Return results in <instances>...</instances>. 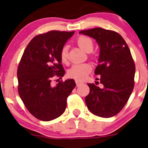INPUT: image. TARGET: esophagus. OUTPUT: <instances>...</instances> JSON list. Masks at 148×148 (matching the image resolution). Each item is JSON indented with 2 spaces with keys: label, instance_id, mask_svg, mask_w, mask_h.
Returning a JSON list of instances; mask_svg holds the SVG:
<instances>
[{
  "label": "esophagus",
  "instance_id": "esophagus-1",
  "mask_svg": "<svg viewBox=\"0 0 148 148\" xmlns=\"http://www.w3.org/2000/svg\"><path fill=\"white\" fill-rule=\"evenodd\" d=\"M81 84H82L81 82H79V81H76V84H77V86H79V85Z\"/></svg>",
  "mask_w": 148,
  "mask_h": 148
}]
</instances>
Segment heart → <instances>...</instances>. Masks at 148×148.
Returning a JSON list of instances; mask_svg holds the SVG:
<instances>
[{
  "mask_svg": "<svg viewBox=\"0 0 148 148\" xmlns=\"http://www.w3.org/2000/svg\"><path fill=\"white\" fill-rule=\"evenodd\" d=\"M77 44L81 49L86 52H90L94 47V42L92 38L86 36H81L79 37L77 40ZM59 56H60L61 62L66 64L69 61L68 46H64L62 47ZM92 65L87 62L74 64L68 70V76L70 78L81 81L87 77L89 73L92 71Z\"/></svg>",
  "mask_w": 148,
  "mask_h": 148,
  "instance_id": "b5f03b06",
  "label": "heart"
}]
</instances>
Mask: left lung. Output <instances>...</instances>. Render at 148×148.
Returning <instances> with one entry per match:
<instances>
[{
    "label": "left lung",
    "mask_w": 148,
    "mask_h": 148,
    "mask_svg": "<svg viewBox=\"0 0 148 148\" xmlns=\"http://www.w3.org/2000/svg\"><path fill=\"white\" fill-rule=\"evenodd\" d=\"M79 34L95 38L100 47L99 64L95 73L100 75L102 87L88 84L90 91L85 102L92 114L104 118L113 117L125 107L135 85V64L130 51L114 31L95 28Z\"/></svg>",
    "instance_id": "obj_1"
}]
</instances>
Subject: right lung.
Masks as SVG:
<instances>
[{
  "mask_svg": "<svg viewBox=\"0 0 148 148\" xmlns=\"http://www.w3.org/2000/svg\"><path fill=\"white\" fill-rule=\"evenodd\" d=\"M74 34L51 31L38 34L31 39L22 55L17 70L18 91L28 111L38 120L46 122L62 115L67 97L75 87L71 79L51 85L53 77L61 79L64 75L59 53Z\"/></svg>",
  "mask_w": 148,
  "mask_h": 148,
  "instance_id": "right-lung-1",
  "label": "right lung"
}]
</instances>
